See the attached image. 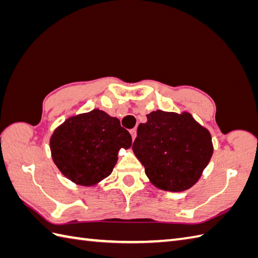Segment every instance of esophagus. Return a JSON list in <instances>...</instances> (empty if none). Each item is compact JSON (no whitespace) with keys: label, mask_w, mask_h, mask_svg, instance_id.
Returning a JSON list of instances; mask_svg holds the SVG:
<instances>
[{"label":"esophagus","mask_w":258,"mask_h":258,"mask_svg":"<svg viewBox=\"0 0 258 258\" xmlns=\"http://www.w3.org/2000/svg\"><path fill=\"white\" fill-rule=\"evenodd\" d=\"M130 133H131V136H132V140L134 141V140H135V138H136V130H135V128L131 130V131H130Z\"/></svg>","instance_id":"34e87169"}]
</instances>
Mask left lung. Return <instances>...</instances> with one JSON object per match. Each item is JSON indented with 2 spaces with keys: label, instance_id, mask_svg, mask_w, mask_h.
Masks as SVG:
<instances>
[{
  "label": "left lung",
  "instance_id": "1",
  "mask_svg": "<svg viewBox=\"0 0 258 258\" xmlns=\"http://www.w3.org/2000/svg\"><path fill=\"white\" fill-rule=\"evenodd\" d=\"M138 128L132 150L155 187L183 191L195 185L213 155L210 131L188 112L146 115Z\"/></svg>",
  "mask_w": 258,
  "mask_h": 258
}]
</instances>
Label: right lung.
Masks as SVG:
<instances>
[{"label":"right lung","mask_w":258,"mask_h":258,"mask_svg":"<svg viewBox=\"0 0 258 258\" xmlns=\"http://www.w3.org/2000/svg\"><path fill=\"white\" fill-rule=\"evenodd\" d=\"M132 138L116 117L95 108L67 118L50 139L52 160L76 185L94 186L112 173L120 149Z\"/></svg>","instance_id":"obj_1"}]
</instances>
